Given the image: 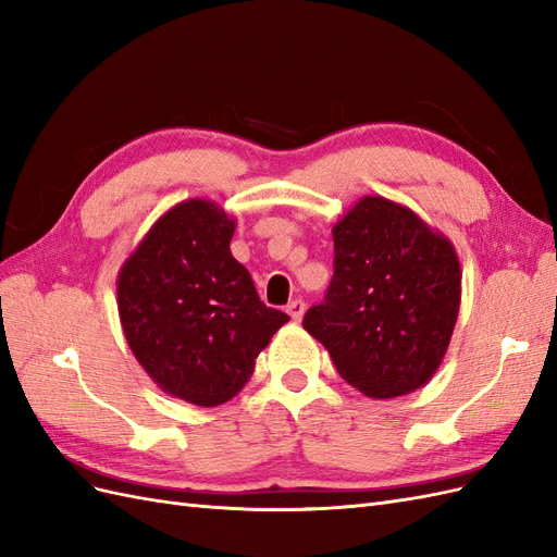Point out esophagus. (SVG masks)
<instances>
[{"mask_svg":"<svg viewBox=\"0 0 557 557\" xmlns=\"http://www.w3.org/2000/svg\"><path fill=\"white\" fill-rule=\"evenodd\" d=\"M285 311H288V315L295 320V323H299L301 315H305V311H307V307H305V301H301V299H295V301H290L288 307H285Z\"/></svg>","mask_w":557,"mask_h":557,"instance_id":"esophagus-1","label":"esophagus"}]
</instances>
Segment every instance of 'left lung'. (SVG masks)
Returning a JSON list of instances; mask_svg holds the SVG:
<instances>
[{"label": "left lung", "mask_w": 557, "mask_h": 557, "mask_svg": "<svg viewBox=\"0 0 557 557\" xmlns=\"http://www.w3.org/2000/svg\"><path fill=\"white\" fill-rule=\"evenodd\" d=\"M334 276L305 330L367 397L423 387L460 311V260L444 232L399 201L364 195L332 227Z\"/></svg>", "instance_id": "8db88e82"}]
</instances>
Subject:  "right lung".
Here are the masks:
<instances>
[{"instance_id": "1", "label": "right lung", "mask_w": 557, "mask_h": 557, "mask_svg": "<svg viewBox=\"0 0 557 557\" xmlns=\"http://www.w3.org/2000/svg\"><path fill=\"white\" fill-rule=\"evenodd\" d=\"M237 221L211 199H183L150 225L117 272V315L144 372L195 407L230 401L288 315L264 307L232 258Z\"/></svg>"}]
</instances>
